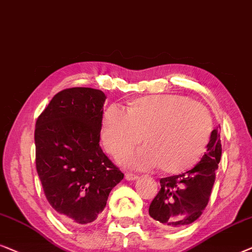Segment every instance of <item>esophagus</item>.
I'll list each match as a JSON object with an SVG mask.
<instances>
[{
  "label": "esophagus",
  "mask_w": 252,
  "mask_h": 252,
  "mask_svg": "<svg viewBox=\"0 0 252 252\" xmlns=\"http://www.w3.org/2000/svg\"><path fill=\"white\" fill-rule=\"evenodd\" d=\"M138 178V176L136 173H132V172H126V179L129 180V182H132V180H136Z\"/></svg>",
  "instance_id": "obj_1"
}]
</instances>
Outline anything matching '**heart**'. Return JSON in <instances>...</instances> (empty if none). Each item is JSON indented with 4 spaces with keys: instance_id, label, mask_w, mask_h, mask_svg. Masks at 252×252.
I'll return each instance as SVG.
<instances>
[{
    "instance_id": "b5f03b06",
    "label": "heart",
    "mask_w": 252,
    "mask_h": 252,
    "mask_svg": "<svg viewBox=\"0 0 252 252\" xmlns=\"http://www.w3.org/2000/svg\"><path fill=\"white\" fill-rule=\"evenodd\" d=\"M212 119L203 105L177 94L148 95L133 100L127 113L118 107L105 112L101 139L109 154L139 143L147 146L119 155L123 164L139 169L160 165L179 173L196 164L210 140Z\"/></svg>"
}]
</instances>
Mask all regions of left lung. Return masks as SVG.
<instances>
[{
	"label": "left lung",
	"mask_w": 252,
	"mask_h": 252,
	"mask_svg": "<svg viewBox=\"0 0 252 252\" xmlns=\"http://www.w3.org/2000/svg\"><path fill=\"white\" fill-rule=\"evenodd\" d=\"M220 126L212 130L201 161L185 173L160 180L161 189L150 205L155 224L165 229H178L192 224L207 207L216 171L221 158Z\"/></svg>",
	"instance_id": "8db88e82"
}]
</instances>
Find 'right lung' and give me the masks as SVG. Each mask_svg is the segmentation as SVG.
Returning <instances> with one entry per match:
<instances>
[{"label": "right lung", "mask_w": 252, "mask_h": 252, "mask_svg": "<svg viewBox=\"0 0 252 252\" xmlns=\"http://www.w3.org/2000/svg\"><path fill=\"white\" fill-rule=\"evenodd\" d=\"M105 100L97 89H65L35 125L37 175L49 203L68 224L95 220L125 177L99 145Z\"/></svg>", "instance_id": "right-lung-1"}]
</instances>
